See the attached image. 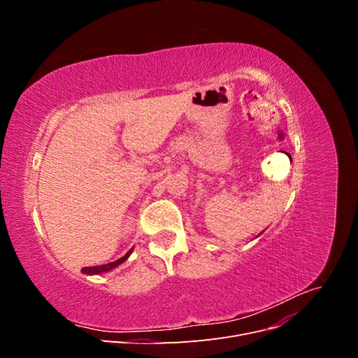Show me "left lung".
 I'll return each instance as SVG.
<instances>
[{
    "instance_id": "8db88e82",
    "label": "left lung",
    "mask_w": 358,
    "mask_h": 358,
    "mask_svg": "<svg viewBox=\"0 0 358 358\" xmlns=\"http://www.w3.org/2000/svg\"><path fill=\"white\" fill-rule=\"evenodd\" d=\"M257 237H258V236H257Z\"/></svg>"
}]
</instances>
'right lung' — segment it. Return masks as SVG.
<instances>
[{"label":"right lung","mask_w":358,"mask_h":358,"mask_svg":"<svg viewBox=\"0 0 358 358\" xmlns=\"http://www.w3.org/2000/svg\"><path fill=\"white\" fill-rule=\"evenodd\" d=\"M131 252H133V248L129 249V251H128V252H127L124 257H121V258H119V259H116V262H113V263H109V264H103V266L83 267V268H82V273H85V275H100V273L110 272L112 268H115V267H117L119 264H122L124 262H127L128 257L131 255Z\"/></svg>","instance_id":"1"}]
</instances>
